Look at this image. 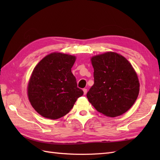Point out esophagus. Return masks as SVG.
<instances>
[{
	"label": "esophagus",
	"mask_w": 160,
	"mask_h": 160,
	"mask_svg": "<svg viewBox=\"0 0 160 160\" xmlns=\"http://www.w3.org/2000/svg\"><path fill=\"white\" fill-rule=\"evenodd\" d=\"M83 91H84V94L85 95L87 93V89L84 88V89H83Z\"/></svg>",
	"instance_id": "esophagus-1"
}]
</instances>
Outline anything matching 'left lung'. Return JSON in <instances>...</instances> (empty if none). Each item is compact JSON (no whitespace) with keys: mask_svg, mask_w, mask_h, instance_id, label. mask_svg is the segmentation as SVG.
I'll return each mask as SVG.
<instances>
[{"mask_svg":"<svg viewBox=\"0 0 160 160\" xmlns=\"http://www.w3.org/2000/svg\"><path fill=\"white\" fill-rule=\"evenodd\" d=\"M94 84L87 93L89 102L100 113L116 117L127 112L140 91L137 73L124 57L114 52L93 56Z\"/></svg>","mask_w":160,"mask_h":160,"instance_id":"obj_1","label":"left lung"}]
</instances>
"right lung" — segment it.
<instances>
[{
  "label": "right lung",
  "mask_w": 160,
  "mask_h": 160,
  "mask_svg": "<svg viewBox=\"0 0 160 160\" xmlns=\"http://www.w3.org/2000/svg\"><path fill=\"white\" fill-rule=\"evenodd\" d=\"M76 57L61 53L49 54L33 69L28 84V97L42 116L56 120L69 113L83 91L71 73Z\"/></svg>",
  "instance_id": "1"
}]
</instances>
